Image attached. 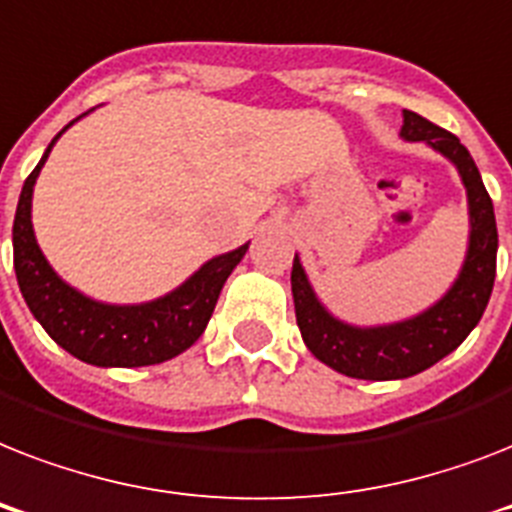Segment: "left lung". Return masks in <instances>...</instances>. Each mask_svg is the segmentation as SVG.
<instances>
[{
	"label": "left lung",
	"mask_w": 512,
	"mask_h": 512,
	"mask_svg": "<svg viewBox=\"0 0 512 512\" xmlns=\"http://www.w3.org/2000/svg\"><path fill=\"white\" fill-rule=\"evenodd\" d=\"M404 140H425L428 146L452 159L468 188L470 244L468 257L452 289L420 316L388 327H350L324 311L316 300L303 265L292 263V297H295L297 327L313 356L335 372L356 380H404L425 372L428 366L449 356L473 332L492 297L497 273V220L489 193L484 188L473 156L460 138L444 127L404 111Z\"/></svg>",
	"instance_id": "obj_1"
}]
</instances>
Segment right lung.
I'll list each match as a JSON object with an SVG mask.
<instances>
[{
    "label": "right lung",
    "mask_w": 512,
    "mask_h": 512,
    "mask_svg": "<svg viewBox=\"0 0 512 512\" xmlns=\"http://www.w3.org/2000/svg\"><path fill=\"white\" fill-rule=\"evenodd\" d=\"M76 122V119H74ZM68 122L52 138L42 162L26 177L12 223V260L23 300L44 332L79 361L95 366H151L175 358L199 340L225 279L241 263L249 244L228 255L212 257L183 287L143 305H106L68 287L44 260L31 228V193L36 175L47 162L55 140L71 127Z\"/></svg>",
    "instance_id": "right-lung-1"
}]
</instances>
